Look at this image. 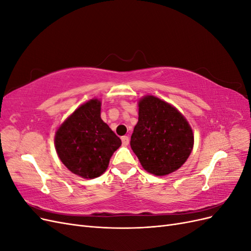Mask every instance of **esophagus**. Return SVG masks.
I'll return each mask as SVG.
<instances>
[{
    "label": "esophagus",
    "instance_id": "esophagus-1",
    "mask_svg": "<svg viewBox=\"0 0 251 251\" xmlns=\"http://www.w3.org/2000/svg\"><path fill=\"white\" fill-rule=\"evenodd\" d=\"M121 141H123L124 146H127V144L130 143V138H128L127 136H123V137H121Z\"/></svg>",
    "mask_w": 251,
    "mask_h": 251
}]
</instances>
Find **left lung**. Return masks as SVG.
<instances>
[{
    "label": "left lung",
    "mask_w": 251,
    "mask_h": 251,
    "mask_svg": "<svg viewBox=\"0 0 251 251\" xmlns=\"http://www.w3.org/2000/svg\"><path fill=\"white\" fill-rule=\"evenodd\" d=\"M138 104L130 143L142 168L156 176L177 171L192 153V127L176 108L155 96L143 97Z\"/></svg>",
    "instance_id": "obj_1"
}]
</instances>
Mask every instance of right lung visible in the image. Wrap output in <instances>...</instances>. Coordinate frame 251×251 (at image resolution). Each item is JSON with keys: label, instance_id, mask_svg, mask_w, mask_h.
<instances>
[{"label": "right lung", "instance_id": "1", "mask_svg": "<svg viewBox=\"0 0 251 251\" xmlns=\"http://www.w3.org/2000/svg\"><path fill=\"white\" fill-rule=\"evenodd\" d=\"M100 101L83 103L59 126L56 153L67 169L86 179L100 177L121 140L100 117Z\"/></svg>", "mask_w": 251, "mask_h": 251}]
</instances>
